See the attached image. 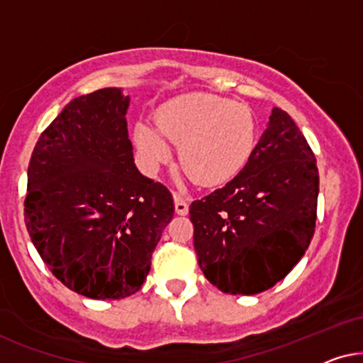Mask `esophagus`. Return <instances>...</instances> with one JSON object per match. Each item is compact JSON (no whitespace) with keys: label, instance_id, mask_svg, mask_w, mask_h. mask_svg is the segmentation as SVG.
Wrapping results in <instances>:
<instances>
[{"label":"esophagus","instance_id":"obj_1","mask_svg":"<svg viewBox=\"0 0 363 363\" xmlns=\"http://www.w3.org/2000/svg\"><path fill=\"white\" fill-rule=\"evenodd\" d=\"M174 207H176L179 216H186L189 212V199L179 192H174Z\"/></svg>","mask_w":363,"mask_h":363}]
</instances>
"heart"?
Here are the masks:
<instances>
[{
  "label": "heart",
  "mask_w": 363,
  "mask_h": 363,
  "mask_svg": "<svg viewBox=\"0 0 363 363\" xmlns=\"http://www.w3.org/2000/svg\"><path fill=\"white\" fill-rule=\"evenodd\" d=\"M167 139L181 144L179 161L196 182L220 186L247 166L257 143V123L247 104L192 93L161 106L156 125L147 121L134 125V143L151 166L171 157Z\"/></svg>",
  "instance_id": "obj_1"
}]
</instances>
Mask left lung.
Listing matches in <instances>:
<instances>
[{
	"instance_id": "left-lung-1",
	"label": "left lung",
	"mask_w": 363,
	"mask_h": 363,
	"mask_svg": "<svg viewBox=\"0 0 363 363\" xmlns=\"http://www.w3.org/2000/svg\"><path fill=\"white\" fill-rule=\"evenodd\" d=\"M317 197L315 156L291 116L274 108L242 172L189 207L206 279L234 296L274 287L311 244Z\"/></svg>"
}]
</instances>
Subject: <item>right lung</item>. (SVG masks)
Segmentation results:
<instances>
[{
    "instance_id": "add662e5",
    "label": "right lung",
    "mask_w": 363,
    "mask_h": 363,
    "mask_svg": "<svg viewBox=\"0 0 363 363\" xmlns=\"http://www.w3.org/2000/svg\"><path fill=\"white\" fill-rule=\"evenodd\" d=\"M129 96L104 88L65 106L28 167L24 222L38 254L71 291L96 301L138 292L172 194L134 166Z\"/></svg>"
}]
</instances>
